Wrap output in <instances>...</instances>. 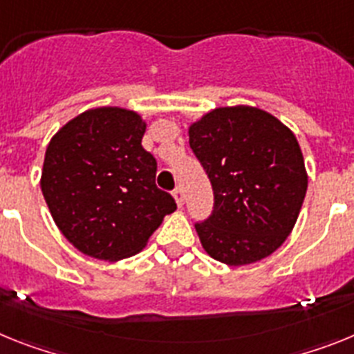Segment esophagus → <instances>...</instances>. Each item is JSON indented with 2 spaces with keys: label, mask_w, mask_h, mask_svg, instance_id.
<instances>
[{
  "label": "esophagus",
  "mask_w": 354,
  "mask_h": 354,
  "mask_svg": "<svg viewBox=\"0 0 354 354\" xmlns=\"http://www.w3.org/2000/svg\"><path fill=\"white\" fill-rule=\"evenodd\" d=\"M173 196H174V199H176V205H178V207H183V203H185V196H183V189H181V187H176V189L173 190Z\"/></svg>",
  "instance_id": "1"
}]
</instances>
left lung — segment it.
Wrapping results in <instances>:
<instances>
[{"mask_svg":"<svg viewBox=\"0 0 354 354\" xmlns=\"http://www.w3.org/2000/svg\"><path fill=\"white\" fill-rule=\"evenodd\" d=\"M189 144L214 190V210L196 223L205 251L228 266L274 253L308 187L294 133L274 115L241 104L203 115L189 128Z\"/></svg>","mask_w":354,"mask_h":354,"instance_id":"left-lung-1","label":"left lung"}]
</instances>
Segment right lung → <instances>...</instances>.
I'll return each instance as SVG.
<instances>
[{
	"mask_svg": "<svg viewBox=\"0 0 354 354\" xmlns=\"http://www.w3.org/2000/svg\"><path fill=\"white\" fill-rule=\"evenodd\" d=\"M144 131L135 112L103 106L67 122L46 149L42 194L58 230L88 257L113 262L139 253L176 210L156 187Z\"/></svg>",
	"mask_w": 354,
	"mask_h": 354,
	"instance_id": "add662e5",
	"label": "right lung"
}]
</instances>
